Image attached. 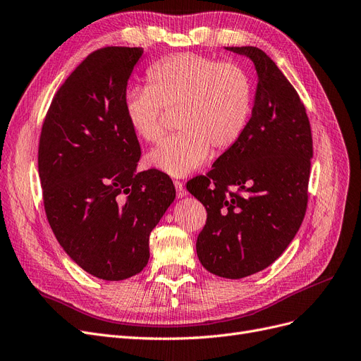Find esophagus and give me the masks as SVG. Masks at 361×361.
<instances>
[{"label": "esophagus", "mask_w": 361, "mask_h": 361, "mask_svg": "<svg viewBox=\"0 0 361 361\" xmlns=\"http://www.w3.org/2000/svg\"><path fill=\"white\" fill-rule=\"evenodd\" d=\"M173 185H176V189H177V196H178V197H183V196L188 195V192H185V189H184V184H183L180 180H176V181H173Z\"/></svg>", "instance_id": "esophagus-1"}]
</instances>
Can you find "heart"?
Masks as SVG:
<instances>
[{
  "label": "heart",
  "instance_id": "b5f03b06",
  "mask_svg": "<svg viewBox=\"0 0 361 361\" xmlns=\"http://www.w3.org/2000/svg\"><path fill=\"white\" fill-rule=\"evenodd\" d=\"M125 113L133 133L156 144L165 133V111H176L177 133L147 160L172 177L201 166L241 138L252 110V83L243 65L197 53H178L153 63L147 87L126 92Z\"/></svg>",
  "mask_w": 361,
  "mask_h": 361
}]
</instances>
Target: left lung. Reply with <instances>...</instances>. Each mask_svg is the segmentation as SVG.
Masks as SVG:
<instances>
[{
  "label": "left lung",
  "instance_id": "left-lung-1",
  "mask_svg": "<svg viewBox=\"0 0 361 361\" xmlns=\"http://www.w3.org/2000/svg\"><path fill=\"white\" fill-rule=\"evenodd\" d=\"M248 56L259 83L248 125L207 176L188 190L207 209L196 252L211 274L239 279L272 264L293 241L308 207L312 133L306 109L275 62L257 47Z\"/></svg>",
  "mask_w": 361,
  "mask_h": 361
}]
</instances>
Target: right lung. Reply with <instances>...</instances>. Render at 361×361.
<instances>
[{"instance_id":"1","label":"right lung","mask_w":361,"mask_h":361,"mask_svg":"<svg viewBox=\"0 0 361 361\" xmlns=\"http://www.w3.org/2000/svg\"><path fill=\"white\" fill-rule=\"evenodd\" d=\"M141 55V47L92 51L53 97L38 144L50 228L80 268L105 281L145 268L150 233L176 199L166 173L135 172L141 147L123 99Z\"/></svg>"}]
</instances>
